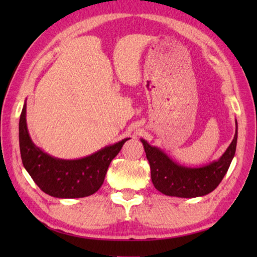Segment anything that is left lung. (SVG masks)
Listing matches in <instances>:
<instances>
[{
	"instance_id": "obj_1",
	"label": "left lung",
	"mask_w": 257,
	"mask_h": 257,
	"mask_svg": "<svg viewBox=\"0 0 257 257\" xmlns=\"http://www.w3.org/2000/svg\"><path fill=\"white\" fill-rule=\"evenodd\" d=\"M237 123L234 139L219 160L211 165L191 169L178 166L169 157L147 141L144 144L147 160L149 161L151 180L161 193L179 198H196L212 192L224 178L236 150Z\"/></svg>"
}]
</instances>
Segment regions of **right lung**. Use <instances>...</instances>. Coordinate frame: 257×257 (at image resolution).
Returning <instances> with one entry per match:
<instances>
[{"label":"right lung","mask_w":257,"mask_h":257,"mask_svg":"<svg viewBox=\"0 0 257 257\" xmlns=\"http://www.w3.org/2000/svg\"><path fill=\"white\" fill-rule=\"evenodd\" d=\"M19 138L22 162L38 188L48 195L64 199L84 198L97 192L110 162L129 139L79 160L56 159L32 143L26 125V105L21 113Z\"/></svg>","instance_id":"add662e5"}]
</instances>
